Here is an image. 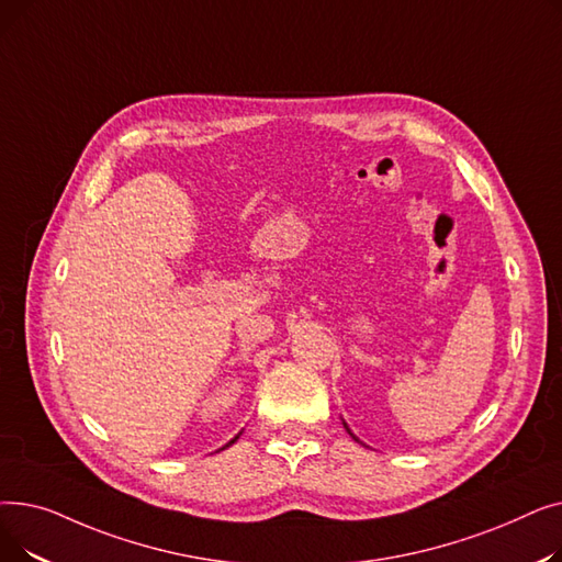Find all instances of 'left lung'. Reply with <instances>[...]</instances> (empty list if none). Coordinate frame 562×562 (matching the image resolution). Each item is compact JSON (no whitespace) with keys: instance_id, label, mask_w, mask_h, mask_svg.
Listing matches in <instances>:
<instances>
[{"instance_id":"obj_1","label":"left lung","mask_w":562,"mask_h":562,"mask_svg":"<svg viewBox=\"0 0 562 562\" xmlns=\"http://www.w3.org/2000/svg\"><path fill=\"white\" fill-rule=\"evenodd\" d=\"M341 424H344V428H346V432H348V435H350V437H352V439H356V441H360V437H358V435H356V432H352V430H350V428H348V424H346V422H344V419H341ZM360 445H364V441H360Z\"/></svg>"}]
</instances>
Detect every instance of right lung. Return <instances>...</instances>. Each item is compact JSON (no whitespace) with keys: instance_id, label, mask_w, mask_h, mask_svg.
I'll return each instance as SVG.
<instances>
[{"instance_id":"1","label":"right lung","mask_w":562,"mask_h":562,"mask_svg":"<svg viewBox=\"0 0 562 562\" xmlns=\"http://www.w3.org/2000/svg\"><path fill=\"white\" fill-rule=\"evenodd\" d=\"M239 435H241V432H239ZM239 435H236V437H234V439H229V441H227V445H225V447H223V449H227V447H232V445H234V441H236V439H239ZM223 449H221V451H223Z\"/></svg>"}]
</instances>
